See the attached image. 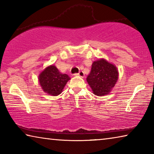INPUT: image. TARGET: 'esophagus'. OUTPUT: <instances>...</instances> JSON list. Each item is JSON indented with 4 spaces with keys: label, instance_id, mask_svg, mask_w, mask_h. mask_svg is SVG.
<instances>
[{
    "label": "esophagus",
    "instance_id": "34e87169",
    "mask_svg": "<svg viewBox=\"0 0 154 154\" xmlns=\"http://www.w3.org/2000/svg\"><path fill=\"white\" fill-rule=\"evenodd\" d=\"M75 76H79L81 77H84V73H83V71H80L79 73H75L74 74Z\"/></svg>",
    "mask_w": 154,
    "mask_h": 154
}]
</instances>
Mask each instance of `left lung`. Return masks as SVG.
I'll list each match as a JSON object with an SVG mask.
<instances>
[{
  "mask_svg": "<svg viewBox=\"0 0 154 154\" xmlns=\"http://www.w3.org/2000/svg\"><path fill=\"white\" fill-rule=\"evenodd\" d=\"M118 76L116 66L103 58L93 62L86 80L93 93L102 96L111 92L118 82Z\"/></svg>",
  "mask_w": 154,
  "mask_h": 154,
  "instance_id": "1",
  "label": "left lung"
}]
</instances>
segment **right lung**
Wrapping results in <instances>:
<instances>
[{
  "label": "right lung",
  "instance_id": "right-lung-1",
  "mask_svg": "<svg viewBox=\"0 0 154 154\" xmlns=\"http://www.w3.org/2000/svg\"><path fill=\"white\" fill-rule=\"evenodd\" d=\"M70 79L69 75L61 73L54 65L45 68L38 76V82L43 90L52 96L61 94Z\"/></svg>",
  "mask_w": 154,
  "mask_h": 154
}]
</instances>
